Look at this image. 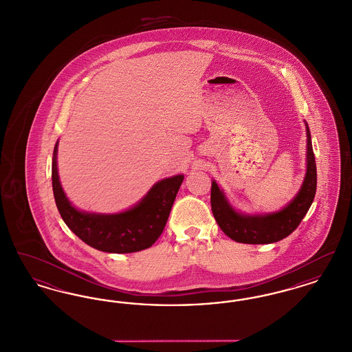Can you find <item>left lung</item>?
I'll use <instances>...</instances> for the list:
<instances>
[{
    "instance_id": "obj_1",
    "label": "left lung",
    "mask_w": 352,
    "mask_h": 352,
    "mask_svg": "<svg viewBox=\"0 0 352 352\" xmlns=\"http://www.w3.org/2000/svg\"><path fill=\"white\" fill-rule=\"evenodd\" d=\"M306 124V122H305ZM307 151L306 174L298 194L283 210L264 215H245L237 212L226 198L223 190L212 181L211 208L221 231L237 243L270 244L292 234L305 218L317 191V166L311 145V135L306 124Z\"/></svg>"
}]
</instances>
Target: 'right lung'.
I'll list each match as a JSON object with an SVG mask.
<instances>
[{"instance_id":"add662e5","label":"right lung","mask_w":352,"mask_h":352,"mask_svg":"<svg viewBox=\"0 0 352 352\" xmlns=\"http://www.w3.org/2000/svg\"><path fill=\"white\" fill-rule=\"evenodd\" d=\"M58 141L52 153L54 198L68 228L89 247L108 253H132L151 247L161 236L184 175L154 184L132 208L118 214H94L75 208L68 201L58 175Z\"/></svg>"}]
</instances>
